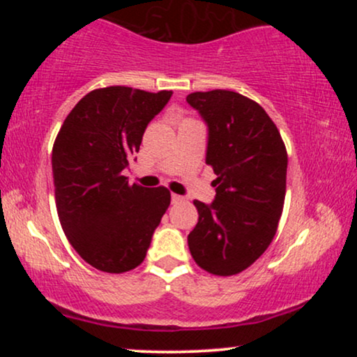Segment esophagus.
Wrapping results in <instances>:
<instances>
[{"instance_id":"obj_1","label":"esophagus","mask_w":357,"mask_h":357,"mask_svg":"<svg viewBox=\"0 0 357 357\" xmlns=\"http://www.w3.org/2000/svg\"><path fill=\"white\" fill-rule=\"evenodd\" d=\"M171 202L181 203V202H184V198H183V196H179V195H171Z\"/></svg>"}]
</instances>
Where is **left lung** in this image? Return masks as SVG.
Instances as JSON below:
<instances>
[{
  "label": "left lung",
  "mask_w": 357,
  "mask_h": 357,
  "mask_svg": "<svg viewBox=\"0 0 357 357\" xmlns=\"http://www.w3.org/2000/svg\"><path fill=\"white\" fill-rule=\"evenodd\" d=\"M186 102L206 124V165L216 174L215 199L195 202L199 218L188 247L203 270L235 275L275 236L285 199L287 151L268 114L241 93L192 92Z\"/></svg>",
  "instance_id": "left-lung-1"
}]
</instances>
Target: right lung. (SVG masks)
<instances>
[{
  "instance_id": "1",
  "label": "right lung",
  "mask_w": 357,
  "mask_h": 357,
  "mask_svg": "<svg viewBox=\"0 0 357 357\" xmlns=\"http://www.w3.org/2000/svg\"><path fill=\"white\" fill-rule=\"evenodd\" d=\"M171 96L119 85L92 90L55 139L52 169L61 228L100 272H129L142 264L171 203L166 188L130 186L122 174Z\"/></svg>"
}]
</instances>
